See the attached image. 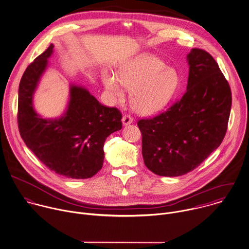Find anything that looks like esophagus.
Segmentation results:
<instances>
[{
	"instance_id": "1",
	"label": "esophagus",
	"mask_w": 249,
	"mask_h": 249,
	"mask_svg": "<svg viewBox=\"0 0 249 249\" xmlns=\"http://www.w3.org/2000/svg\"><path fill=\"white\" fill-rule=\"evenodd\" d=\"M133 122H134V118L131 117V116L128 115V114H127V115H124V116L122 117V123H123L124 126H127V125L133 123Z\"/></svg>"
}]
</instances>
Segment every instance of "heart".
I'll return each instance as SVG.
<instances>
[{
  "label": "heart",
  "mask_w": 249,
  "mask_h": 249,
  "mask_svg": "<svg viewBox=\"0 0 249 249\" xmlns=\"http://www.w3.org/2000/svg\"><path fill=\"white\" fill-rule=\"evenodd\" d=\"M103 74L106 89L116 102L131 91V106L140 114L151 115L163 109L175 95L179 75L153 54L143 53L121 64L115 74Z\"/></svg>",
  "instance_id": "b5f03b06"
}]
</instances>
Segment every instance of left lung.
Listing matches in <instances>:
<instances>
[{
    "label": "left lung",
    "mask_w": 249,
    "mask_h": 249,
    "mask_svg": "<svg viewBox=\"0 0 249 249\" xmlns=\"http://www.w3.org/2000/svg\"><path fill=\"white\" fill-rule=\"evenodd\" d=\"M187 60L183 97L166 111L138 122L144 163L160 176L177 177L196 169L220 145L227 131L232 94L218 64L197 48Z\"/></svg>",
    "instance_id": "8db88e82"
}]
</instances>
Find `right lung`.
Listing matches in <instances>:
<instances>
[{"instance_id":"1","label":"right lung","mask_w":249,"mask_h":249,"mask_svg":"<svg viewBox=\"0 0 249 249\" xmlns=\"http://www.w3.org/2000/svg\"><path fill=\"white\" fill-rule=\"evenodd\" d=\"M53 52L51 44L22 76L19 132L27 147L51 170L66 178H90L103 166L106 139L121 130L122 115L117 108L101 105L86 88L72 84L67 107L60 116L43 118L37 113L34 95Z\"/></svg>"}]
</instances>
